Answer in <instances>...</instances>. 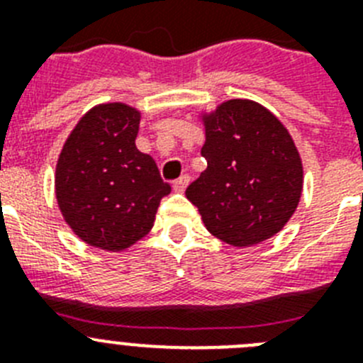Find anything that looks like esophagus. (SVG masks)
Wrapping results in <instances>:
<instances>
[{"label": "esophagus", "instance_id": "1", "mask_svg": "<svg viewBox=\"0 0 363 363\" xmlns=\"http://www.w3.org/2000/svg\"><path fill=\"white\" fill-rule=\"evenodd\" d=\"M189 182H191V178H189L187 174H184V176H179L178 179H176L174 184H172V189H174L176 192H184L185 189H187V185H189Z\"/></svg>", "mask_w": 363, "mask_h": 363}]
</instances>
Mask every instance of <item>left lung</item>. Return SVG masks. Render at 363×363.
<instances>
[{
	"label": "left lung",
	"mask_w": 363,
	"mask_h": 363,
	"mask_svg": "<svg viewBox=\"0 0 363 363\" xmlns=\"http://www.w3.org/2000/svg\"><path fill=\"white\" fill-rule=\"evenodd\" d=\"M201 120L207 169L185 196L221 242H265L291 220L303 189V167L289 130L251 99L223 101Z\"/></svg>",
	"instance_id": "1"
}]
</instances>
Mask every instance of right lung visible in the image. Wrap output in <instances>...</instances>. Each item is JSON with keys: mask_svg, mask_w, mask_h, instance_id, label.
I'll list each match as a JSON object with an SVG mask.
<instances>
[{"mask_svg": "<svg viewBox=\"0 0 363 363\" xmlns=\"http://www.w3.org/2000/svg\"><path fill=\"white\" fill-rule=\"evenodd\" d=\"M140 111L92 107L67 138L56 165V200L74 234L105 251H123L154 225L171 185L149 154L136 149Z\"/></svg>", "mask_w": 363, "mask_h": 363, "instance_id": "1", "label": "right lung"}]
</instances>
